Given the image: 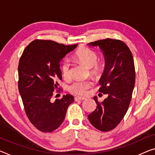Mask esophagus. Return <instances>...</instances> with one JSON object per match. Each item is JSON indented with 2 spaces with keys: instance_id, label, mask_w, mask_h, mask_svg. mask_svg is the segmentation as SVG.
I'll list each match as a JSON object with an SVG mask.
<instances>
[{
  "instance_id": "34e87169",
  "label": "esophagus",
  "mask_w": 155,
  "mask_h": 155,
  "mask_svg": "<svg viewBox=\"0 0 155 155\" xmlns=\"http://www.w3.org/2000/svg\"><path fill=\"white\" fill-rule=\"evenodd\" d=\"M85 97H80V96H76L75 97V101H83L84 100Z\"/></svg>"
}]
</instances>
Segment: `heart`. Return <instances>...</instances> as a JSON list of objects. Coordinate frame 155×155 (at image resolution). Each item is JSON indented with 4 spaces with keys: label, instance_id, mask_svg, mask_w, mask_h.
Masks as SVG:
<instances>
[{
    "label": "heart",
    "instance_id": "obj_1",
    "mask_svg": "<svg viewBox=\"0 0 155 155\" xmlns=\"http://www.w3.org/2000/svg\"><path fill=\"white\" fill-rule=\"evenodd\" d=\"M97 54L93 50L88 48H80L76 51L75 58L80 62L84 64L89 68L91 75L95 78H98L102 75L105 67V62L103 59L97 60ZM71 62L66 59L61 64V73L64 78H68L71 75ZM93 83L89 80L79 79L73 82L68 86V89L71 93L75 95H84L88 89L91 87Z\"/></svg>",
    "mask_w": 155,
    "mask_h": 155
}]
</instances>
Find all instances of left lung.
<instances>
[{
  "label": "left lung",
  "mask_w": 155,
  "mask_h": 155,
  "mask_svg": "<svg viewBox=\"0 0 155 155\" xmlns=\"http://www.w3.org/2000/svg\"><path fill=\"white\" fill-rule=\"evenodd\" d=\"M98 46L103 53L105 67L99 84V92L107 94L97 104L96 110L88 116L91 125L98 130L108 132L115 128L129 107L135 84V68L132 52L124 42L106 39L89 44Z\"/></svg>",
  "instance_id": "left-lung-1"
}]
</instances>
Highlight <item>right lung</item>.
Instances as JSON below:
<instances>
[{
    "instance_id": "1",
    "label": "right lung",
    "mask_w": 155,
    "mask_h": 155,
    "mask_svg": "<svg viewBox=\"0 0 155 155\" xmlns=\"http://www.w3.org/2000/svg\"><path fill=\"white\" fill-rule=\"evenodd\" d=\"M78 44L65 46L51 40H35L25 48L18 64V91L32 124L43 132H51L61 125L72 95L51 102L53 91L61 80L59 62Z\"/></svg>"
}]
</instances>
